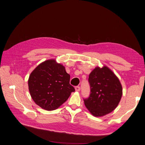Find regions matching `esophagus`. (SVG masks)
I'll use <instances>...</instances> for the list:
<instances>
[{
	"label": "esophagus",
	"instance_id": "esophagus-1",
	"mask_svg": "<svg viewBox=\"0 0 145 145\" xmlns=\"http://www.w3.org/2000/svg\"><path fill=\"white\" fill-rule=\"evenodd\" d=\"M75 91H80V87H79V86H77V87H75Z\"/></svg>",
	"mask_w": 145,
	"mask_h": 145
}]
</instances>
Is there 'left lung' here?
Listing matches in <instances>:
<instances>
[{
  "mask_svg": "<svg viewBox=\"0 0 145 145\" xmlns=\"http://www.w3.org/2000/svg\"><path fill=\"white\" fill-rule=\"evenodd\" d=\"M91 93L84 104L94 116H105L118 106L122 95L121 83L106 65L97 67L89 75Z\"/></svg>",
  "mask_w": 145,
  "mask_h": 145,
  "instance_id": "8db88e82",
  "label": "left lung"
}]
</instances>
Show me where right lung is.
I'll return each instance as SVG.
<instances>
[{
	"label": "right lung",
	"instance_id": "obj_1",
	"mask_svg": "<svg viewBox=\"0 0 145 145\" xmlns=\"http://www.w3.org/2000/svg\"><path fill=\"white\" fill-rule=\"evenodd\" d=\"M70 80V75L63 65L57 63L54 59H47L37 66L29 76L31 97L42 109H56L75 91Z\"/></svg>",
	"mask_w": 145,
	"mask_h": 145
}]
</instances>
